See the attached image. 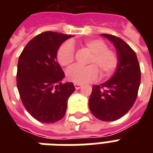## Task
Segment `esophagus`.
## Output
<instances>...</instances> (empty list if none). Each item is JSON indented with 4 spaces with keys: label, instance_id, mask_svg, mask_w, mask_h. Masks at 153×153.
<instances>
[{
    "label": "esophagus",
    "instance_id": "esophagus-1",
    "mask_svg": "<svg viewBox=\"0 0 153 153\" xmlns=\"http://www.w3.org/2000/svg\"><path fill=\"white\" fill-rule=\"evenodd\" d=\"M74 88H75V89H77V90L79 89L80 88L82 87V84H79V83H74Z\"/></svg>",
    "mask_w": 153,
    "mask_h": 153
}]
</instances>
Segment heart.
I'll list each match as a JSON object with an SVG mask.
<instances>
[{"label":"heart","instance_id":"b5f03b06","mask_svg":"<svg viewBox=\"0 0 153 153\" xmlns=\"http://www.w3.org/2000/svg\"><path fill=\"white\" fill-rule=\"evenodd\" d=\"M83 46L91 52L88 60L90 65L86 67L74 65L66 71L67 79L75 83H87L97 79L101 73L102 78L111 76L119 65L118 54L107 48V45L101 39H89ZM56 59L60 65L69 66L74 60V47L70 42H65L56 52Z\"/></svg>","mask_w":153,"mask_h":153}]
</instances>
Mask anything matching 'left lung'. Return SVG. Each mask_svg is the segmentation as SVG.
<instances>
[{
    "instance_id": "1",
    "label": "left lung",
    "mask_w": 153,
    "mask_h": 153,
    "mask_svg": "<svg viewBox=\"0 0 153 153\" xmlns=\"http://www.w3.org/2000/svg\"><path fill=\"white\" fill-rule=\"evenodd\" d=\"M109 39L116 49L119 65L108 81L93 86L88 100L91 112L103 121H114L128 112L138 96L141 71L134 51L121 38L102 34Z\"/></svg>"
}]
</instances>
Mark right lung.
I'll use <instances>...</instances> for the list:
<instances>
[{
    "label": "right lung",
    "instance_id": "add662e5",
    "mask_svg": "<svg viewBox=\"0 0 153 153\" xmlns=\"http://www.w3.org/2000/svg\"><path fill=\"white\" fill-rule=\"evenodd\" d=\"M72 35L44 32L25 46L17 67V88L25 109L42 123H55L66 112L74 92L73 83H62L65 74L56 59L58 48Z\"/></svg>",
    "mask_w": 153,
    "mask_h": 153
}]
</instances>
